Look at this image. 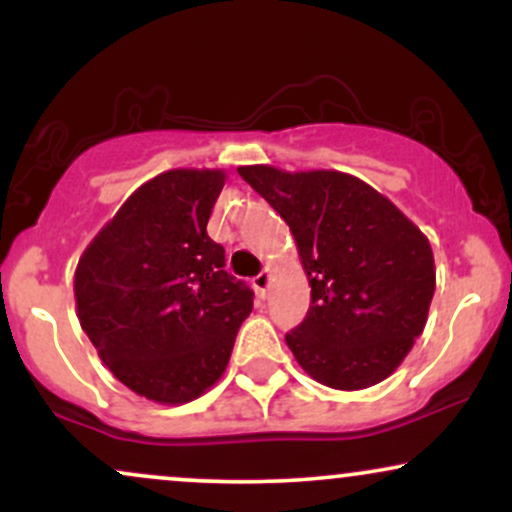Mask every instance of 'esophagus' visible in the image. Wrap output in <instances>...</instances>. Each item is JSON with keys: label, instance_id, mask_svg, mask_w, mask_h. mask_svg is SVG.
<instances>
[{"label": "esophagus", "instance_id": "34e87169", "mask_svg": "<svg viewBox=\"0 0 512 512\" xmlns=\"http://www.w3.org/2000/svg\"><path fill=\"white\" fill-rule=\"evenodd\" d=\"M269 281H272V274H269L267 269H264V272H260V274L255 276V279H252V286H255L260 296H264V293H267V289H269Z\"/></svg>", "mask_w": 512, "mask_h": 512}]
</instances>
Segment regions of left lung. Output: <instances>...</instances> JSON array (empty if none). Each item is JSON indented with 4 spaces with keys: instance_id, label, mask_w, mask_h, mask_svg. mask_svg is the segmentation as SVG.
Listing matches in <instances>:
<instances>
[{
    "instance_id": "obj_1",
    "label": "left lung",
    "mask_w": 512,
    "mask_h": 512,
    "mask_svg": "<svg viewBox=\"0 0 512 512\" xmlns=\"http://www.w3.org/2000/svg\"><path fill=\"white\" fill-rule=\"evenodd\" d=\"M238 173L289 223L308 274V315L286 334L301 368L334 390H363L395 373L424 332L436 291L428 238L354 175L272 166Z\"/></svg>"
}]
</instances>
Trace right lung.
I'll list each match as a JSON object with an SVG mask.
<instances>
[{"instance_id":"obj_1","label":"right lung","mask_w":512,"mask_h":512,"mask_svg":"<svg viewBox=\"0 0 512 512\" xmlns=\"http://www.w3.org/2000/svg\"><path fill=\"white\" fill-rule=\"evenodd\" d=\"M226 175H156L91 240L74 274L76 313L101 361L161 404L207 392L231 358L255 293L226 272L207 223Z\"/></svg>"}]
</instances>
